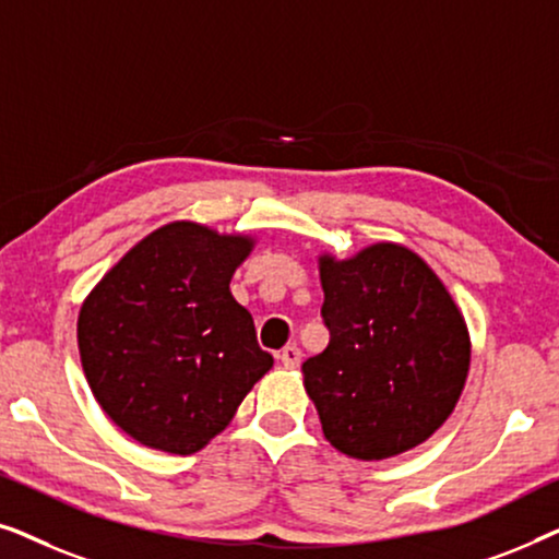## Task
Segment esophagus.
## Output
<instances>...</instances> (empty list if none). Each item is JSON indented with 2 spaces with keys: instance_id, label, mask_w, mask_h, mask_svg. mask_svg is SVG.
<instances>
[{
  "instance_id": "34e87169",
  "label": "esophagus",
  "mask_w": 559,
  "mask_h": 559,
  "mask_svg": "<svg viewBox=\"0 0 559 559\" xmlns=\"http://www.w3.org/2000/svg\"><path fill=\"white\" fill-rule=\"evenodd\" d=\"M280 358H282V364L287 366V369H297V366H300V358H302V350L297 348V346H287V348H282V354H280Z\"/></svg>"
}]
</instances>
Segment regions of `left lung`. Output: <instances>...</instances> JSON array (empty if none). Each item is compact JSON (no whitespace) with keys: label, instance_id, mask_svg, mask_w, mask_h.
<instances>
[{"label":"left lung","instance_id":"1","mask_svg":"<svg viewBox=\"0 0 559 559\" xmlns=\"http://www.w3.org/2000/svg\"><path fill=\"white\" fill-rule=\"evenodd\" d=\"M331 343L302 364L325 440L358 461L425 442L455 409L471 369L463 312L423 257L371 243L318 257Z\"/></svg>","mask_w":559,"mask_h":559}]
</instances>
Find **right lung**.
<instances>
[{
    "label": "right lung",
    "instance_id": "add662e5",
    "mask_svg": "<svg viewBox=\"0 0 559 559\" xmlns=\"http://www.w3.org/2000/svg\"><path fill=\"white\" fill-rule=\"evenodd\" d=\"M251 249L247 234L173 221L134 243L83 300V373L140 445L198 453L272 369L254 320L228 289Z\"/></svg>",
    "mask_w": 559,
    "mask_h": 559
}]
</instances>
